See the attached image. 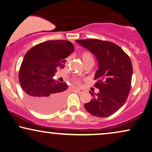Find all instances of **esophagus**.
Wrapping results in <instances>:
<instances>
[{
  "instance_id": "1",
  "label": "esophagus",
  "mask_w": 152,
  "mask_h": 152,
  "mask_svg": "<svg viewBox=\"0 0 152 152\" xmlns=\"http://www.w3.org/2000/svg\"><path fill=\"white\" fill-rule=\"evenodd\" d=\"M75 90L77 91V92H79V93H83V92H84V90H83V89L75 88Z\"/></svg>"
}]
</instances>
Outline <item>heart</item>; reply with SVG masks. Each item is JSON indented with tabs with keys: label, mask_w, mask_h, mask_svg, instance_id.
I'll use <instances>...</instances> for the list:
<instances>
[{
	"label": "heart",
	"mask_w": 152,
	"mask_h": 152,
	"mask_svg": "<svg viewBox=\"0 0 152 152\" xmlns=\"http://www.w3.org/2000/svg\"><path fill=\"white\" fill-rule=\"evenodd\" d=\"M82 59L83 60V61L84 62V64L89 61H93V57L92 54L89 53V52H84V53H83L82 55ZM75 82L77 83V84L80 82L78 79H75Z\"/></svg>",
	"instance_id": "heart-1"
}]
</instances>
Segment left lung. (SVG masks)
I'll list each match as a JSON object with an SVG mask.
<instances>
[{
  "mask_svg": "<svg viewBox=\"0 0 152 152\" xmlns=\"http://www.w3.org/2000/svg\"><path fill=\"white\" fill-rule=\"evenodd\" d=\"M90 50L98 61L95 86L99 93H91L93 98L84 104L87 111L97 117L115 113L124 104L132 88L133 67L127 54L115 43L99 39L77 40Z\"/></svg>",
  "mask_w": 152,
  "mask_h": 152,
  "instance_id": "1",
  "label": "left lung"
}]
</instances>
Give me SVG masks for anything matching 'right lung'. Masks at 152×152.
<instances>
[{"mask_svg":"<svg viewBox=\"0 0 152 152\" xmlns=\"http://www.w3.org/2000/svg\"><path fill=\"white\" fill-rule=\"evenodd\" d=\"M74 51L66 40H52L39 43L29 50L20 65L18 79L29 104L41 113H51L64 104L66 82H55L58 68H64L66 58Z\"/></svg>","mask_w":152,"mask_h":152,"instance_id":"right-lung-1","label":"right lung"}]
</instances>
